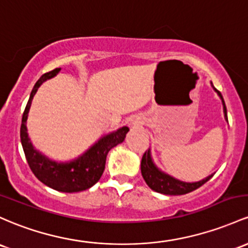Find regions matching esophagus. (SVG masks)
Returning <instances> with one entry per match:
<instances>
[{"label":"esophagus","mask_w":248,"mask_h":248,"mask_svg":"<svg viewBox=\"0 0 248 248\" xmlns=\"http://www.w3.org/2000/svg\"><path fill=\"white\" fill-rule=\"evenodd\" d=\"M139 124H140V122H139L138 120H132V121H130V126L132 127H137Z\"/></svg>","instance_id":"esophagus-1"}]
</instances>
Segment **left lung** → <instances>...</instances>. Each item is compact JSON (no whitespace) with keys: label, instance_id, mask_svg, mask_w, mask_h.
<instances>
[{"label":"left lung","instance_id":"left-lung-1","mask_svg":"<svg viewBox=\"0 0 248 248\" xmlns=\"http://www.w3.org/2000/svg\"><path fill=\"white\" fill-rule=\"evenodd\" d=\"M212 88L214 89V92L217 94V96L220 97L222 102V107H224V116L225 120L228 122L227 120V109H226L224 97H222L221 93L219 91H217L214 88L213 83L211 82ZM141 174H142V178L145 179L146 184L148 185V187L151 189L155 190L157 193H161V194L166 195H182L186 194V193L192 192V190L199 188L200 186H202L203 184H206L209 179L213 176V174L208 175L207 178L202 179V180L197 181V182H185L175 179L174 176L170 175V174L162 172L156 165H155L153 157H152V152L151 148L148 151L145 152L143 154L142 160H141Z\"/></svg>","mask_w":248,"mask_h":248}]
</instances>
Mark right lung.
I'll return each mask as SVG.
<instances>
[{
  "label": "right lung",
  "mask_w": 248,
  "mask_h": 248,
  "mask_svg": "<svg viewBox=\"0 0 248 248\" xmlns=\"http://www.w3.org/2000/svg\"><path fill=\"white\" fill-rule=\"evenodd\" d=\"M61 68L46 73L39 78L32 88L28 103L24 109L21 124V143H22L24 155L28 161L31 172L41 182L50 188L63 193H74L91 188L101 178L105 170L106 157L108 152L113 147L124 142L126 134L129 128L127 126L102 135L96 142L93 143L84 153L78 155L75 159L69 161H56L49 159L45 154L41 153L31 143V138L27 129V120H28L29 109L31 101L37 89L43 82L49 78L56 76Z\"/></svg>",
  "instance_id": "add662e5"
}]
</instances>
